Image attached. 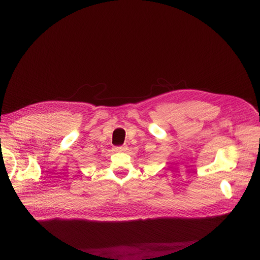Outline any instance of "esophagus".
<instances>
[{"label": "esophagus", "mask_w": 260, "mask_h": 260, "mask_svg": "<svg viewBox=\"0 0 260 260\" xmlns=\"http://www.w3.org/2000/svg\"><path fill=\"white\" fill-rule=\"evenodd\" d=\"M127 149V146L126 145H121V146H117V147H115V151L116 152H118V153H123V152H125Z\"/></svg>", "instance_id": "1"}]
</instances>
